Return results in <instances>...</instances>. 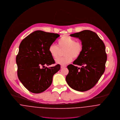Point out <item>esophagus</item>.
I'll return each instance as SVG.
<instances>
[{"mask_svg":"<svg viewBox=\"0 0 120 120\" xmlns=\"http://www.w3.org/2000/svg\"><path fill=\"white\" fill-rule=\"evenodd\" d=\"M66 67V65H61V68H64Z\"/></svg>","mask_w":120,"mask_h":120,"instance_id":"34e87169","label":"esophagus"}]
</instances>
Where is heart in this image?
Returning a JSON list of instances; mask_svg holds the SVG:
<instances>
[{"label": "heart", "mask_w": 120, "mask_h": 120, "mask_svg": "<svg viewBox=\"0 0 120 120\" xmlns=\"http://www.w3.org/2000/svg\"><path fill=\"white\" fill-rule=\"evenodd\" d=\"M64 57H60L56 60L57 64L65 65L71 63L73 57L78 58L83 50V45L81 42L76 41V40L68 36H64L58 40V46L52 44L49 47V52L51 56L56 58L60 50H64Z\"/></svg>", "instance_id": "1"}]
</instances>
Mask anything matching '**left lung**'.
<instances>
[{
	"mask_svg": "<svg viewBox=\"0 0 120 120\" xmlns=\"http://www.w3.org/2000/svg\"><path fill=\"white\" fill-rule=\"evenodd\" d=\"M70 36L81 40L83 50L73 64L67 66L69 72L66 80L72 89L80 92L86 91L97 84L105 71V46L97 34L91 30H83Z\"/></svg>",
	"mask_w": 120,
	"mask_h": 120,
	"instance_id": "obj_1",
	"label": "left lung"
}]
</instances>
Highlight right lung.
Masks as SVG:
<instances>
[{
    "label": "right lung",
    "mask_w": 120,
    "mask_h": 120,
    "mask_svg": "<svg viewBox=\"0 0 120 120\" xmlns=\"http://www.w3.org/2000/svg\"><path fill=\"white\" fill-rule=\"evenodd\" d=\"M60 36L57 34L35 31L21 42L16 57L17 75L20 81L31 93H40L52 84L53 76L60 65L47 67L55 63L49 47Z\"/></svg>",
    "instance_id": "add662e5"
}]
</instances>
